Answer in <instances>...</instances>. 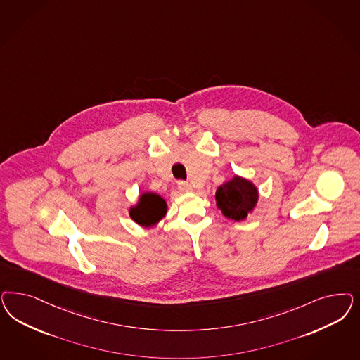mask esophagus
<instances>
[{
    "instance_id": "1",
    "label": "esophagus",
    "mask_w": 360,
    "mask_h": 360,
    "mask_svg": "<svg viewBox=\"0 0 360 360\" xmlns=\"http://www.w3.org/2000/svg\"><path fill=\"white\" fill-rule=\"evenodd\" d=\"M179 189L181 191V192H191L192 191V186L191 184H188L186 181H179Z\"/></svg>"
}]
</instances>
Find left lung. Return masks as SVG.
<instances>
[{
  "label": "left lung",
  "mask_w": 360,
  "mask_h": 360,
  "mask_svg": "<svg viewBox=\"0 0 360 360\" xmlns=\"http://www.w3.org/2000/svg\"><path fill=\"white\" fill-rule=\"evenodd\" d=\"M258 198L259 192L255 183L238 174L219 186L214 196L222 216L233 221L246 220L257 207Z\"/></svg>",
  "instance_id": "8db88e82"
}]
</instances>
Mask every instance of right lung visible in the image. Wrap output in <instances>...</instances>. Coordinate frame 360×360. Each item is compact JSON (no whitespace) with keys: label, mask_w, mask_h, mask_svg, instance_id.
<instances>
[{"label":"right lung","mask_w":360,"mask_h":360,"mask_svg":"<svg viewBox=\"0 0 360 360\" xmlns=\"http://www.w3.org/2000/svg\"><path fill=\"white\" fill-rule=\"evenodd\" d=\"M168 212L165 198L155 192H143L138 201L128 208L131 220L143 228H151L159 224Z\"/></svg>","instance_id":"obj_1"}]
</instances>
